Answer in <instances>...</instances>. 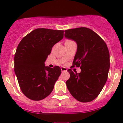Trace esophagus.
<instances>
[{"instance_id": "34e87169", "label": "esophagus", "mask_w": 123, "mask_h": 123, "mask_svg": "<svg viewBox=\"0 0 123 123\" xmlns=\"http://www.w3.org/2000/svg\"><path fill=\"white\" fill-rule=\"evenodd\" d=\"M61 70L62 72H66L67 70V69L66 68H64V67H62L61 68Z\"/></svg>"}]
</instances>
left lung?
Here are the masks:
<instances>
[{
  "instance_id": "1",
  "label": "left lung",
  "mask_w": 123,
  "mask_h": 123,
  "mask_svg": "<svg viewBox=\"0 0 123 123\" xmlns=\"http://www.w3.org/2000/svg\"><path fill=\"white\" fill-rule=\"evenodd\" d=\"M66 38L75 41L77 51L73 64L81 71L68 69L70 78L66 81L69 92L81 102H88L98 96L108 78L110 67L106 44L94 31L87 27L65 30Z\"/></svg>"
}]
</instances>
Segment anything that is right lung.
<instances>
[{
    "label": "right lung",
    "instance_id": "1",
    "mask_svg": "<svg viewBox=\"0 0 123 123\" xmlns=\"http://www.w3.org/2000/svg\"><path fill=\"white\" fill-rule=\"evenodd\" d=\"M63 30L36 29L22 39L14 56V71L21 90L29 99L41 100L53 91L61 74L59 66L45 62L53 46L63 37Z\"/></svg>",
    "mask_w": 123,
    "mask_h": 123
}]
</instances>
